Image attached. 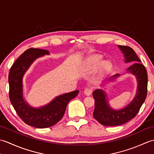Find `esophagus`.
Listing matches in <instances>:
<instances>
[{"label": "esophagus", "mask_w": 154, "mask_h": 154, "mask_svg": "<svg viewBox=\"0 0 154 154\" xmlns=\"http://www.w3.org/2000/svg\"><path fill=\"white\" fill-rule=\"evenodd\" d=\"M92 89H91V88H86L85 89L84 91V93L86 94L87 96H89L91 94V93H92Z\"/></svg>", "instance_id": "esophagus-1"}]
</instances>
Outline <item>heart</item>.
I'll list each match as a JSON object with an SVG mask.
<instances>
[{"mask_svg": "<svg viewBox=\"0 0 154 154\" xmlns=\"http://www.w3.org/2000/svg\"><path fill=\"white\" fill-rule=\"evenodd\" d=\"M103 57L102 55L99 54H95L87 57L85 60L83 61L82 69L84 72L87 73H93L97 71L100 65H102V71L103 72H106L111 68V63L110 61H104L103 64Z\"/></svg>", "mask_w": 154, "mask_h": 154, "instance_id": "obj_1", "label": "heart"}]
</instances>
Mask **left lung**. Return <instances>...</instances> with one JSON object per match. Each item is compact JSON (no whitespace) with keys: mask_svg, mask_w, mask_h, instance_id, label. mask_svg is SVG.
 Returning a JSON list of instances; mask_svg holds the SVG:
<instances>
[{"mask_svg":"<svg viewBox=\"0 0 154 154\" xmlns=\"http://www.w3.org/2000/svg\"><path fill=\"white\" fill-rule=\"evenodd\" d=\"M118 47L124 55L125 63L136 61L127 69L126 73L134 75L138 86L135 97L131 102L122 109L118 110L114 109L110 106L109 98L105 91L99 89H96L93 93L95 102L93 116L100 124L106 126L121 125L134 119L139 112L147 96L148 77L145 67L140 63L141 61L133 49L124 45H118ZM120 76V74L112 75L106 80L103 85H105L106 83L110 82H113Z\"/></svg>","mask_w":154,"mask_h":154,"instance_id":"8db88e82","label":"left lung"}]
</instances>
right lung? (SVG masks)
Segmentation results:
<instances>
[{
    "instance_id": "obj_1",
    "label": "right lung",
    "mask_w": 154,
    "mask_h": 154,
    "mask_svg": "<svg viewBox=\"0 0 154 154\" xmlns=\"http://www.w3.org/2000/svg\"><path fill=\"white\" fill-rule=\"evenodd\" d=\"M50 55L48 50L30 48L25 51L11 68L8 75L9 97L19 117L28 125L44 128L57 123L66 110L68 103L79 91H72L56 97L45 105L33 107L24 98L23 78L28 69L38 58Z\"/></svg>"
}]
</instances>
